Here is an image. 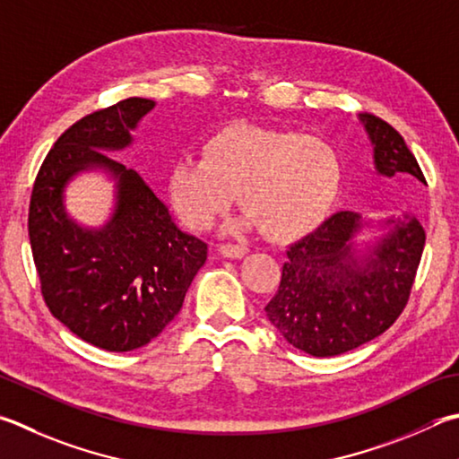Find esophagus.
<instances>
[{
	"label": "esophagus",
	"mask_w": 459,
	"mask_h": 459,
	"mask_svg": "<svg viewBox=\"0 0 459 459\" xmlns=\"http://www.w3.org/2000/svg\"><path fill=\"white\" fill-rule=\"evenodd\" d=\"M219 251L222 256H229V258H240L248 253V247L243 243H222L219 247Z\"/></svg>",
	"instance_id": "esophagus-1"
}]
</instances>
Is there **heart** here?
<instances>
[{
    "label": "heart",
    "mask_w": 459,
    "mask_h": 459,
    "mask_svg": "<svg viewBox=\"0 0 459 459\" xmlns=\"http://www.w3.org/2000/svg\"><path fill=\"white\" fill-rule=\"evenodd\" d=\"M341 158L327 140L232 124L203 154L172 164L169 193L186 227L211 229L243 193V206L273 238H293L319 224L341 188Z\"/></svg>",
    "instance_id": "heart-1"
}]
</instances>
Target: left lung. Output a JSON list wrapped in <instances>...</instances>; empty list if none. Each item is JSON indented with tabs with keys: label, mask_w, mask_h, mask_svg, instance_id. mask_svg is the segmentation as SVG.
<instances>
[{
	"label": "left lung",
	"mask_w": 459,
	"mask_h": 459,
	"mask_svg": "<svg viewBox=\"0 0 459 459\" xmlns=\"http://www.w3.org/2000/svg\"><path fill=\"white\" fill-rule=\"evenodd\" d=\"M375 146L377 172L389 178L426 177L403 136L373 114L361 116ZM361 216L339 211L311 235L290 245L281 282L264 307L266 316L290 345L313 357L351 351L379 337L410 301L426 230L403 214L365 263L353 256Z\"/></svg>",
	"instance_id": "8db88e82"
}]
</instances>
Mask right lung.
Here are the masks:
<instances>
[{
  "mask_svg": "<svg viewBox=\"0 0 459 459\" xmlns=\"http://www.w3.org/2000/svg\"><path fill=\"white\" fill-rule=\"evenodd\" d=\"M152 108V100L126 98L72 124L41 162L30 201V245L49 313L86 343L116 353L160 335L208 253L204 240L177 229L134 170L102 152L128 146L130 130ZM91 163L119 180L117 212L96 233L74 225L61 204L65 182Z\"/></svg>",
  "mask_w": 459,
  "mask_h": 459,
  "instance_id": "1",
  "label": "right lung"
}]
</instances>
